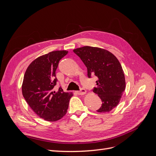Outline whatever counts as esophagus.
Returning a JSON list of instances; mask_svg holds the SVG:
<instances>
[{"label":"esophagus","instance_id":"esophagus-1","mask_svg":"<svg viewBox=\"0 0 156 156\" xmlns=\"http://www.w3.org/2000/svg\"><path fill=\"white\" fill-rule=\"evenodd\" d=\"M75 93L79 94V95H84V94H85L87 93V90H86L85 89L82 88L81 90H80V91H76V92H75Z\"/></svg>","mask_w":156,"mask_h":156}]
</instances>
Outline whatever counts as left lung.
Wrapping results in <instances>:
<instances>
[{
    "label": "left lung",
    "mask_w": 156,
    "mask_h": 156,
    "mask_svg": "<svg viewBox=\"0 0 156 156\" xmlns=\"http://www.w3.org/2000/svg\"><path fill=\"white\" fill-rule=\"evenodd\" d=\"M73 52L86 66L88 77L94 74L98 77L93 92L101 98L102 105L96 111L110 112L119 105L126 89L124 73L119 60L111 52L96 47L84 46Z\"/></svg>",
    "instance_id": "left-lung-1"
}]
</instances>
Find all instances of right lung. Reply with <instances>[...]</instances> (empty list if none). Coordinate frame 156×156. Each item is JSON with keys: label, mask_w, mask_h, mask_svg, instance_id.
<instances>
[{"label": "right lung", "mask_w": 156, "mask_h": 156, "mask_svg": "<svg viewBox=\"0 0 156 156\" xmlns=\"http://www.w3.org/2000/svg\"><path fill=\"white\" fill-rule=\"evenodd\" d=\"M68 51H55L41 55L28 66L22 84L23 96L36 114L42 119L56 122L66 114L72 92L60 87L54 90L57 79L56 69Z\"/></svg>", "instance_id": "obj_1"}]
</instances>
